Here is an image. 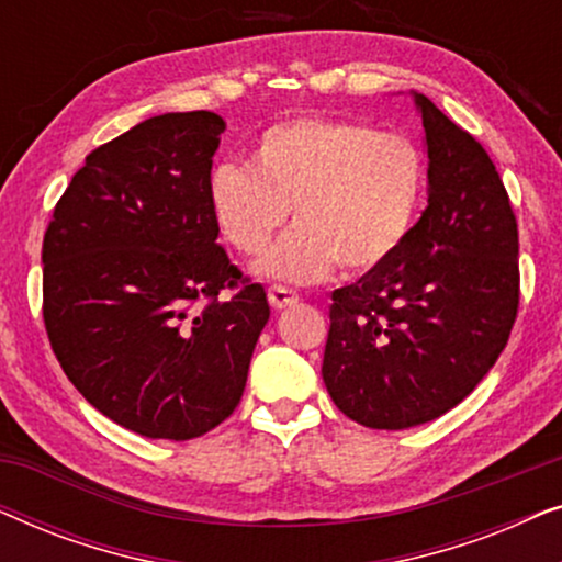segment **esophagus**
I'll return each instance as SVG.
<instances>
[{
    "label": "esophagus",
    "instance_id": "34e87169",
    "mask_svg": "<svg viewBox=\"0 0 562 562\" xmlns=\"http://www.w3.org/2000/svg\"><path fill=\"white\" fill-rule=\"evenodd\" d=\"M268 302H271L273 310H286V306L299 304V294L286 286H271L268 289Z\"/></svg>",
    "mask_w": 562,
    "mask_h": 562
}]
</instances>
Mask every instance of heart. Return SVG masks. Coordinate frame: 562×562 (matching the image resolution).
I'll return each instance as SVG.
<instances>
[{
  "label": "heart",
  "mask_w": 562,
  "mask_h": 562,
  "mask_svg": "<svg viewBox=\"0 0 562 562\" xmlns=\"http://www.w3.org/2000/svg\"><path fill=\"white\" fill-rule=\"evenodd\" d=\"M427 164L409 137L363 122L299 117L260 133L250 168L220 166L210 206L243 256H260L283 222L296 225L258 271L317 283L335 271L366 276L391 263L417 225Z\"/></svg>",
  "instance_id": "heart-1"
}]
</instances>
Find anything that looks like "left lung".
Instances as JSON below:
<instances>
[{
    "instance_id": "8db88e82",
    "label": "left lung",
    "mask_w": 562,
    "mask_h": 562,
    "mask_svg": "<svg viewBox=\"0 0 562 562\" xmlns=\"http://www.w3.org/2000/svg\"><path fill=\"white\" fill-rule=\"evenodd\" d=\"M427 145V210L398 256L333 291L322 379L371 429L442 417L502 356L519 306V233L496 166L414 91Z\"/></svg>"
}]
</instances>
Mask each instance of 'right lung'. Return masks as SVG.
I'll use <instances>...</instances> for the list:
<instances>
[{"mask_svg":"<svg viewBox=\"0 0 562 562\" xmlns=\"http://www.w3.org/2000/svg\"><path fill=\"white\" fill-rule=\"evenodd\" d=\"M222 133L214 112H168L99 145L43 237V319L60 368L94 409L150 440H191L235 412L271 317L263 286L217 245ZM222 288L238 291L220 300Z\"/></svg>","mask_w":562,"mask_h":562,"instance_id":"add662e5","label":"right lung"}]
</instances>
